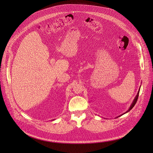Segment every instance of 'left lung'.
I'll use <instances>...</instances> for the list:
<instances>
[{"mask_svg": "<svg viewBox=\"0 0 153 153\" xmlns=\"http://www.w3.org/2000/svg\"><path fill=\"white\" fill-rule=\"evenodd\" d=\"M140 89H139V91H138V93H137V96H136V97H135V99H134V100H133V102H132V104H131V105H130V108H128V110L126 112V113H124V114H122L121 115H120V116H119V117H120L121 116H122V115H123V114H124L125 113H127V112H128V111H130L133 108V107L135 105V104H136V102L137 101V99H138V94H139V92H140Z\"/></svg>", "mask_w": 153, "mask_h": 153, "instance_id": "obj_1", "label": "left lung"}]
</instances>
